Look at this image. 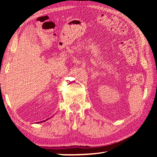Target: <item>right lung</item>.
<instances>
[{
    "instance_id": "1",
    "label": "right lung",
    "mask_w": 157,
    "mask_h": 157,
    "mask_svg": "<svg viewBox=\"0 0 157 157\" xmlns=\"http://www.w3.org/2000/svg\"><path fill=\"white\" fill-rule=\"evenodd\" d=\"M43 122H44V121H43Z\"/></svg>"
}]
</instances>
